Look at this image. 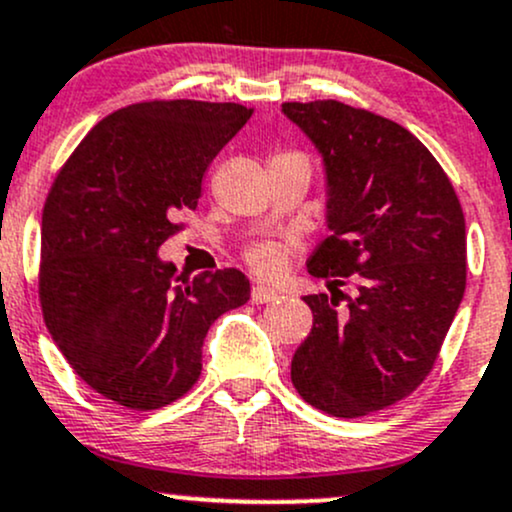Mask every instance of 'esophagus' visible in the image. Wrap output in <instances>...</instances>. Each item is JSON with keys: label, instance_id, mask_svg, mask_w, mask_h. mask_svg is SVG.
<instances>
[{"label": "esophagus", "instance_id": "1", "mask_svg": "<svg viewBox=\"0 0 512 512\" xmlns=\"http://www.w3.org/2000/svg\"><path fill=\"white\" fill-rule=\"evenodd\" d=\"M279 299V291L269 286H252V303H272Z\"/></svg>", "mask_w": 512, "mask_h": 512}]
</instances>
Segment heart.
<instances>
[{
	"label": "heart",
	"mask_w": 512,
	"mask_h": 512,
	"mask_svg": "<svg viewBox=\"0 0 512 512\" xmlns=\"http://www.w3.org/2000/svg\"><path fill=\"white\" fill-rule=\"evenodd\" d=\"M245 262L257 277L277 279L289 267V247L279 243H260L245 252Z\"/></svg>",
	"instance_id": "obj_1"
}]
</instances>
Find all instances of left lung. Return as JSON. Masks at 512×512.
Instances as JSON below:
<instances>
[{
    "label": "left lung",
    "mask_w": 512,
    "mask_h": 512,
    "mask_svg": "<svg viewBox=\"0 0 512 512\" xmlns=\"http://www.w3.org/2000/svg\"><path fill=\"white\" fill-rule=\"evenodd\" d=\"M284 116L325 167L330 235L308 272L311 335L291 359L306 403L359 418L413 393L430 374L466 286V226L452 182L403 126L342 101H286ZM350 281L352 295L339 289Z\"/></svg>",
    "instance_id": "8db88e82"
}]
</instances>
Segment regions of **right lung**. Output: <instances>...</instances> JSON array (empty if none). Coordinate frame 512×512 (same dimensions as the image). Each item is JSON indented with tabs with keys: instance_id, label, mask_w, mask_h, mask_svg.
<instances>
[{
	"instance_id": "right-lung-1",
	"label": "right lung",
	"mask_w": 512,
	"mask_h": 512,
	"mask_svg": "<svg viewBox=\"0 0 512 512\" xmlns=\"http://www.w3.org/2000/svg\"><path fill=\"white\" fill-rule=\"evenodd\" d=\"M252 116L243 104L140 101L99 121L43 206L41 294L77 376L131 411L177 401L211 323L250 299L240 269L174 274L157 250L194 211L206 167Z\"/></svg>"
}]
</instances>
